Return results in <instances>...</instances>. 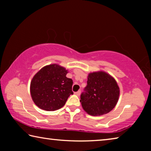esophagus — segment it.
I'll return each mask as SVG.
<instances>
[{
    "instance_id": "obj_1",
    "label": "esophagus",
    "mask_w": 151,
    "mask_h": 151,
    "mask_svg": "<svg viewBox=\"0 0 151 151\" xmlns=\"http://www.w3.org/2000/svg\"><path fill=\"white\" fill-rule=\"evenodd\" d=\"M75 94H76V95L77 96H79L81 94V91H77V92H76V93H75Z\"/></svg>"
}]
</instances>
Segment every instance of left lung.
<instances>
[{
    "instance_id": "8db88e82",
    "label": "left lung",
    "mask_w": 151,
    "mask_h": 151,
    "mask_svg": "<svg viewBox=\"0 0 151 151\" xmlns=\"http://www.w3.org/2000/svg\"><path fill=\"white\" fill-rule=\"evenodd\" d=\"M81 103L86 113L101 116L111 111L118 103L120 88L114 77L104 71L90 73Z\"/></svg>"
}]
</instances>
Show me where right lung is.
Masks as SVG:
<instances>
[{"instance_id":"right-lung-1","label":"right lung","mask_w":151,"mask_h":151,"mask_svg":"<svg viewBox=\"0 0 151 151\" xmlns=\"http://www.w3.org/2000/svg\"><path fill=\"white\" fill-rule=\"evenodd\" d=\"M68 70L57 64L42 67L30 82V92L35 104L47 111L58 110L65 105L72 91L73 80L66 76Z\"/></svg>"}]
</instances>
